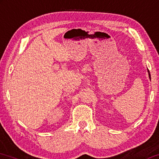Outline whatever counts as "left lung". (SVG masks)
Segmentation results:
<instances>
[{
  "mask_svg": "<svg viewBox=\"0 0 159 159\" xmlns=\"http://www.w3.org/2000/svg\"><path fill=\"white\" fill-rule=\"evenodd\" d=\"M148 73H149V78H150V72H149V70H148Z\"/></svg>",
  "mask_w": 159,
  "mask_h": 159,
  "instance_id": "left-lung-1",
  "label": "left lung"
}]
</instances>
